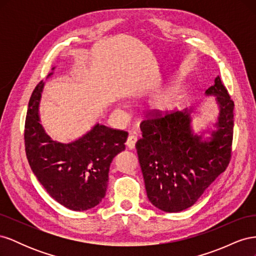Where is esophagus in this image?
Segmentation results:
<instances>
[{
  "label": "esophagus",
  "mask_w": 256,
  "mask_h": 256,
  "mask_svg": "<svg viewBox=\"0 0 256 256\" xmlns=\"http://www.w3.org/2000/svg\"><path fill=\"white\" fill-rule=\"evenodd\" d=\"M138 141V136L134 134H131L128 136V140L126 142V145L129 150H134L136 148V143Z\"/></svg>",
  "instance_id": "34e87169"
}]
</instances>
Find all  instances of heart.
<instances>
[{"instance_id":"b5f03b06","label":"heart","mask_w":256,"mask_h":256,"mask_svg":"<svg viewBox=\"0 0 256 256\" xmlns=\"http://www.w3.org/2000/svg\"><path fill=\"white\" fill-rule=\"evenodd\" d=\"M166 100H162V102H161V106H164L166 104Z\"/></svg>"}]
</instances>
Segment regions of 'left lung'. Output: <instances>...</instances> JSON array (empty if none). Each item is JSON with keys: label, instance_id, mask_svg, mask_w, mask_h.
Wrapping results in <instances>:
<instances>
[{"label": "left lung", "instance_id": "left-lung-1", "mask_svg": "<svg viewBox=\"0 0 256 256\" xmlns=\"http://www.w3.org/2000/svg\"><path fill=\"white\" fill-rule=\"evenodd\" d=\"M219 106L212 129L196 134L191 110L145 120L136 144L150 202L160 210L178 212L194 204L230 159L234 102L220 76L206 90ZM205 133H209L206 137Z\"/></svg>", "mask_w": 256, "mask_h": 256}]
</instances>
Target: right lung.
I'll list each match as a JSON object with an SVG mask.
<instances>
[{
  "label": "right lung",
  "mask_w": 256,
  "mask_h": 256,
  "mask_svg": "<svg viewBox=\"0 0 256 256\" xmlns=\"http://www.w3.org/2000/svg\"><path fill=\"white\" fill-rule=\"evenodd\" d=\"M44 86L42 81L33 90L26 118L24 143L30 166L58 203L74 212L88 210L104 198L110 164L125 150L128 134L98 122L74 142L52 140L40 118Z\"/></svg>",
  "instance_id": "right-lung-1"
}]
</instances>
